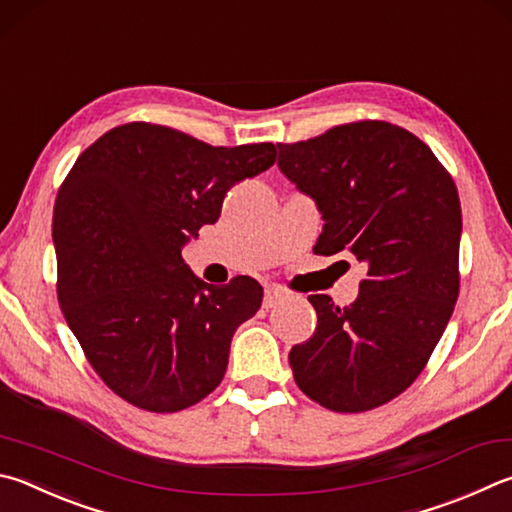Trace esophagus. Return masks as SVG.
I'll return each mask as SVG.
<instances>
[{
    "instance_id": "34e87169",
    "label": "esophagus",
    "mask_w": 512,
    "mask_h": 512,
    "mask_svg": "<svg viewBox=\"0 0 512 512\" xmlns=\"http://www.w3.org/2000/svg\"><path fill=\"white\" fill-rule=\"evenodd\" d=\"M282 297H284V293L280 291V288H275V286H266L262 306H264V309H273V306H277V302H282Z\"/></svg>"
}]
</instances>
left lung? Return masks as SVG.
I'll return each mask as SVG.
<instances>
[{
    "label": "left lung",
    "mask_w": 512,
    "mask_h": 512,
    "mask_svg": "<svg viewBox=\"0 0 512 512\" xmlns=\"http://www.w3.org/2000/svg\"><path fill=\"white\" fill-rule=\"evenodd\" d=\"M280 170L318 203L315 255L367 266L356 302L311 295L313 336L288 353L297 387L331 412H367L403 394L430 360L459 297L461 203L421 138L385 120L277 143Z\"/></svg>",
    "instance_id": "left-lung-1"
}]
</instances>
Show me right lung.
I'll list each match as a JSON object with an SVG mask.
<instances>
[{"instance_id":"add662e5","label":"right lung","mask_w":512,"mask_h":512,"mask_svg":"<svg viewBox=\"0 0 512 512\" xmlns=\"http://www.w3.org/2000/svg\"><path fill=\"white\" fill-rule=\"evenodd\" d=\"M275 154L273 143L215 147L127 123L73 163L53 210L58 300L89 365L123 401L181 412L221 383L230 340L264 291L246 275L206 284L181 250L219 219L232 185Z\"/></svg>"}]
</instances>
